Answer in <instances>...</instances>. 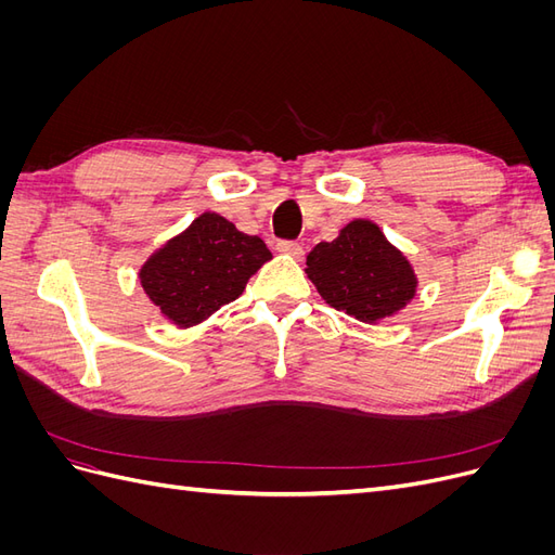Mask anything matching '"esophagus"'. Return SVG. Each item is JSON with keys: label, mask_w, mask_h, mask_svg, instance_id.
<instances>
[{"label": "esophagus", "mask_w": 555, "mask_h": 555, "mask_svg": "<svg viewBox=\"0 0 555 555\" xmlns=\"http://www.w3.org/2000/svg\"><path fill=\"white\" fill-rule=\"evenodd\" d=\"M278 251H280V255H287V257H294V259L304 257V247H300L294 241H280L278 243Z\"/></svg>", "instance_id": "34e87169"}]
</instances>
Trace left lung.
<instances>
[{"label": "left lung", "mask_w": 555, "mask_h": 555, "mask_svg": "<svg viewBox=\"0 0 555 555\" xmlns=\"http://www.w3.org/2000/svg\"><path fill=\"white\" fill-rule=\"evenodd\" d=\"M306 273L335 310L375 324L405 308L416 294L412 263L371 220H354L338 238L319 243Z\"/></svg>", "instance_id": "obj_1"}]
</instances>
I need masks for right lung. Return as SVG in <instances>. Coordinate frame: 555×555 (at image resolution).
<instances>
[{
    "label": "right lung",
    "instance_id": "right-lung-1",
    "mask_svg": "<svg viewBox=\"0 0 555 555\" xmlns=\"http://www.w3.org/2000/svg\"><path fill=\"white\" fill-rule=\"evenodd\" d=\"M268 259L273 255L259 236H247L222 215L204 212L162 245L139 278L159 312L190 328L236 300Z\"/></svg>",
    "mask_w": 555,
    "mask_h": 555
}]
</instances>
